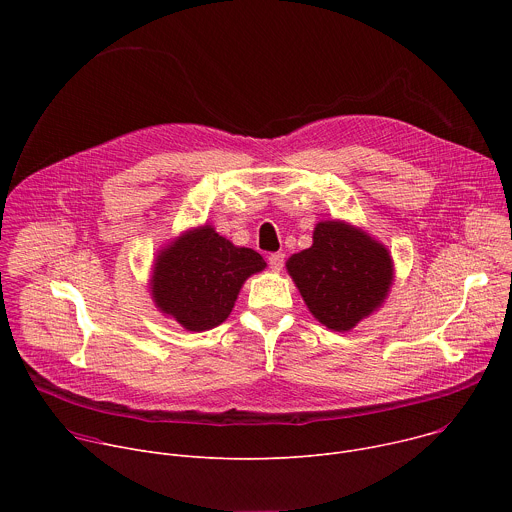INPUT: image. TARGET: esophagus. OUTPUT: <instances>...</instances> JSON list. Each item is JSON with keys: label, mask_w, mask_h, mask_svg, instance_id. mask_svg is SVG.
<instances>
[{"label": "esophagus", "mask_w": 512, "mask_h": 512, "mask_svg": "<svg viewBox=\"0 0 512 512\" xmlns=\"http://www.w3.org/2000/svg\"><path fill=\"white\" fill-rule=\"evenodd\" d=\"M267 261H269L271 271H281V269H283V263H285V255H283V253H271Z\"/></svg>", "instance_id": "34e87169"}]
</instances>
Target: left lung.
<instances>
[{"mask_svg":"<svg viewBox=\"0 0 512 512\" xmlns=\"http://www.w3.org/2000/svg\"><path fill=\"white\" fill-rule=\"evenodd\" d=\"M314 243L291 255L287 273L312 312L330 330H352L385 302L393 283L387 247L344 221H322Z\"/></svg>","mask_w":512,"mask_h":512,"instance_id":"obj_1","label":"left lung"}]
</instances>
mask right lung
<instances>
[{"label":"right lung","instance_id":"add662e5","mask_svg":"<svg viewBox=\"0 0 512 512\" xmlns=\"http://www.w3.org/2000/svg\"><path fill=\"white\" fill-rule=\"evenodd\" d=\"M265 267L257 251L237 247L202 225L158 253L150 279L152 298L162 314L186 330L204 332L229 318L247 277Z\"/></svg>","mask_w":512,"mask_h":512}]
</instances>
